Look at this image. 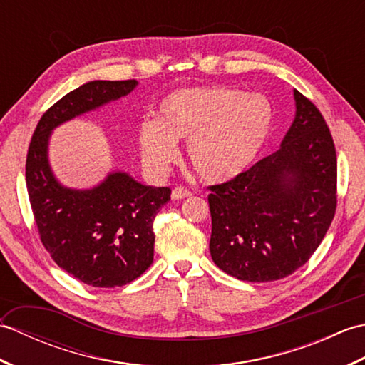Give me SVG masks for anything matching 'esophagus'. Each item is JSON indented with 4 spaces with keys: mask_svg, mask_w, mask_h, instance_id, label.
<instances>
[{
    "mask_svg": "<svg viewBox=\"0 0 365 365\" xmlns=\"http://www.w3.org/2000/svg\"><path fill=\"white\" fill-rule=\"evenodd\" d=\"M190 196H191V191L188 188H185V187H175L173 190V192H170V197H173L174 200L185 199V197H190Z\"/></svg>",
    "mask_w": 365,
    "mask_h": 365,
    "instance_id": "esophagus-1",
    "label": "esophagus"
}]
</instances>
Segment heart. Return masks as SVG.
Segmentation results:
<instances>
[{"label":"heart","instance_id":"obj_1","mask_svg":"<svg viewBox=\"0 0 365 365\" xmlns=\"http://www.w3.org/2000/svg\"><path fill=\"white\" fill-rule=\"evenodd\" d=\"M273 108L267 97L227 86H195L161 100L157 120H144L138 145L144 165L163 175L178 158L177 141H188L192 169L208 183L235 178L265 145Z\"/></svg>","mask_w":365,"mask_h":365}]
</instances>
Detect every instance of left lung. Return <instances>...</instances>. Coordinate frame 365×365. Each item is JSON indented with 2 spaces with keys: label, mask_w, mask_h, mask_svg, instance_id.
Segmentation results:
<instances>
[{
  "label": "left lung",
  "mask_w": 365,
  "mask_h": 365,
  "mask_svg": "<svg viewBox=\"0 0 365 365\" xmlns=\"http://www.w3.org/2000/svg\"><path fill=\"white\" fill-rule=\"evenodd\" d=\"M294 119L281 147L232 180L213 185L210 254L224 273L277 281L311 259L334 218L337 158L322 113L293 91Z\"/></svg>",
  "instance_id": "1"
}]
</instances>
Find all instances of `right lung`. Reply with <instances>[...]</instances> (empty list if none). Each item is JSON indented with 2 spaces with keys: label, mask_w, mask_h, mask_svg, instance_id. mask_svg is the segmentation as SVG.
<instances>
[{
  "label": "right lung",
  "mask_w": 365,
  "mask_h": 365,
  "mask_svg": "<svg viewBox=\"0 0 365 365\" xmlns=\"http://www.w3.org/2000/svg\"><path fill=\"white\" fill-rule=\"evenodd\" d=\"M136 86V80H96L68 92L38 120L28 150V196L45 250L59 268L92 287H122L152 265L153 220L170 190L147 187L123 170L88 190L67 188L50 166V136Z\"/></svg>",
  "instance_id": "1"
}]
</instances>
